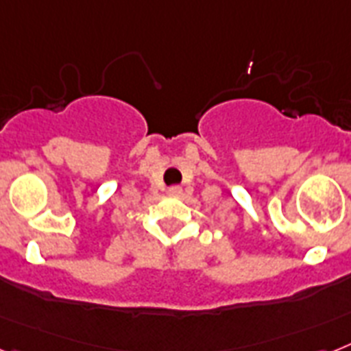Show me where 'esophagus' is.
<instances>
[{
    "mask_svg": "<svg viewBox=\"0 0 351 351\" xmlns=\"http://www.w3.org/2000/svg\"><path fill=\"white\" fill-rule=\"evenodd\" d=\"M167 194H169V196H173V198H180L182 187H178V185H173V187H169V189H167Z\"/></svg>",
    "mask_w": 351,
    "mask_h": 351,
    "instance_id": "34e87169",
    "label": "esophagus"
}]
</instances>
